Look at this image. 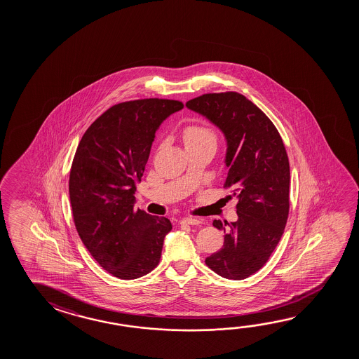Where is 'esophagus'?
I'll return each mask as SVG.
<instances>
[{"mask_svg":"<svg viewBox=\"0 0 359 359\" xmlns=\"http://www.w3.org/2000/svg\"><path fill=\"white\" fill-rule=\"evenodd\" d=\"M200 223L201 222L196 217H185L182 220V224H188V225H199Z\"/></svg>","mask_w":359,"mask_h":359,"instance_id":"esophagus-1","label":"esophagus"}]
</instances>
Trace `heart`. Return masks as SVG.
Here are the masks:
<instances>
[{"instance_id":"b5f03b06","label":"heart","mask_w":359,"mask_h":359,"mask_svg":"<svg viewBox=\"0 0 359 359\" xmlns=\"http://www.w3.org/2000/svg\"><path fill=\"white\" fill-rule=\"evenodd\" d=\"M184 142L185 145L188 144H194V142H217V136L214 131L203 125H190L182 133Z\"/></svg>"}]
</instances>
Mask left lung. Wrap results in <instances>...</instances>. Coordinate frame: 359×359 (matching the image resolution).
<instances>
[{
    "mask_svg": "<svg viewBox=\"0 0 359 359\" xmlns=\"http://www.w3.org/2000/svg\"><path fill=\"white\" fill-rule=\"evenodd\" d=\"M187 107L205 116L226 140L224 188L236 196L238 220H214L226 233L224 245L205 259L223 278L241 280L268 262L289 214V160L282 137L264 112L234 91L204 94Z\"/></svg>",
    "mask_w": 359,
    "mask_h": 359,
    "instance_id": "obj_1",
    "label": "left lung"
}]
</instances>
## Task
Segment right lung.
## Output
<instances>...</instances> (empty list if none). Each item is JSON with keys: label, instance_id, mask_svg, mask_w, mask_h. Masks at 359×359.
<instances>
[{"label": "right lung", "instance_id": "add662e5", "mask_svg": "<svg viewBox=\"0 0 359 359\" xmlns=\"http://www.w3.org/2000/svg\"><path fill=\"white\" fill-rule=\"evenodd\" d=\"M182 102L126 101L106 110L83 134L71 165L69 193L77 233L99 264L120 279H136L159 264L166 217L134 210L156 130Z\"/></svg>", "mask_w": 359, "mask_h": 359}]
</instances>
